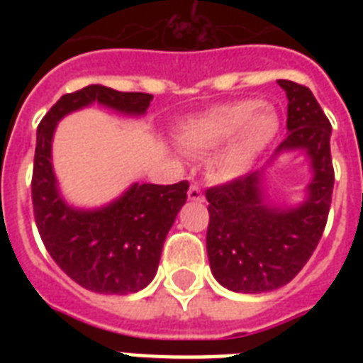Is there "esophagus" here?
I'll use <instances>...</instances> for the list:
<instances>
[{"instance_id":"esophagus-1","label":"esophagus","mask_w":363,"mask_h":363,"mask_svg":"<svg viewBox=\"0 0 363 363\" xmlns=\"http://www.w3.org/2000/svg\"><path fill=\"white\" fill-rule=\"evenodd\" d=\"M188 199H190V201H203L205 196L198 184H192V186L188 188Z\"/></svg>"}]
</instances>
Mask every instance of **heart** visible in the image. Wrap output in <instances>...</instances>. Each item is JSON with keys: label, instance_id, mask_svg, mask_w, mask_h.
<instances>
[{"label": "heart", "instance_id": "heart-1", "mask_svg": "<svg viewBox=\"0 0 363 363\" xmlns=\"http://www.w3.org/2000/svg\"><path fill=\"white\" fill-rule=\"evenodd\" d=\"M279 128V115L269 107H262L259 99H239L182 122L177 130V143L194 156H203L228 143L209 162V177L230 182L252 167L273 143Z\"/></svg>", "mask_w": 363, "mask_h": 363}]
</instances>
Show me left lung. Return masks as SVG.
<instances>
[{
    "mask_svg": "<svg viewBox=\"0 0 363 363\" xmlns=\"http://www.w3.org/2000/svg\"><path fill=\"white\" fill-rule=\"evenodd\" d=\"M279 86L288 98V135L273 158L303 150L313 179L303 203L284 209L267 203L264 169L205 192L211 271L232 292H271L292 281L315 252L332 203V124L309 88L292 81H279Z\"/></svg>",
    "mask_w": 363,
    "mask_h": 363,
    "instance_id": "1",
    "label": "left lung"
}]
</instances>
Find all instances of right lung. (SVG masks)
Masks as SVG:
<instances>
[{
  "mask_svg": "<svg viewBox=\"0 0 363 363\" xmlns=\"http://www.w3.org/2000/svg\"><path fill=\"white\" fill-rule=\"evenodd\" d=\"M94 101L139 116L147 113L152 96L101 84L62 96L37 128L31 201L39 235L60 269L90 292L124 296L143 290L156 275L167 232L186 203L188 182H135L99 209L65 203L52 169L54 130L65 115Z\"/></svg>",
  "mask_w": 363,
  "mask_h": 363,
  "instance_id": "right-lung-1",
  "label": "right lung"
}]
</instances>
